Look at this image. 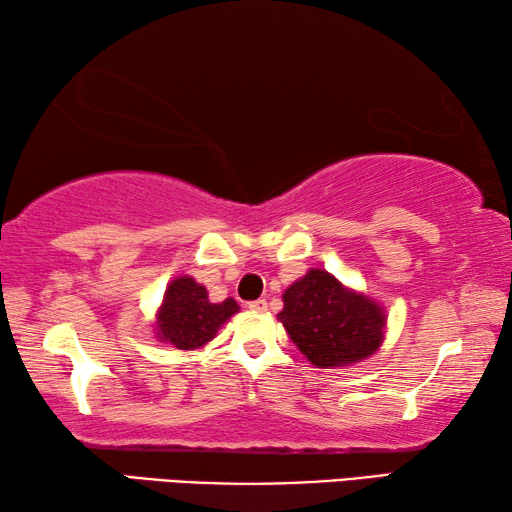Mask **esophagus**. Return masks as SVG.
I'll use <instances>...</instances> for the list:
<instances>
[{
  "instance_id": "34e87169",
  "label": "esophagus",
  "mask_w": 512,
  "mask_h": 512,
  "mask_svg": "<svg viewBox=\"0 0 512 512\" xmlns=\"http://www.w3.org/2000/svg\"><path fill=\"white\" fill-rule=\"evenodd\" d=\"M247 308L251 312H265L267 310V301L265 299H256V301H249Z\"/></svg>"
}]
</instances>
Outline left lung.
Listing matches in <instances>:
<instances>
[{
	"mask_svg": "<svg viewBox=\"0 0 512 512\" xmlns=\"http://www.w3.org/2000/svg\"><path fill=\"white\" fill-rule=\"evenodd\" d=\"M283 328L317 369H335L371 357L384 342L387 315L378 301L310 270L283 292Z\"/></svg>",
	"mask_w": 512,
	"mask_h": 512,
	"instance_id": "left-lung-1",
	"label": "left lung"
}]
</instances>
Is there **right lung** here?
I'll list each match as a JSON object with an SVG mask.
<instances>
[{
    "instance_id": "add662e5",
    "label": "right lung",
    "mask_w": 512,
    "mask_h": 512,
    "mask_svg": "<svg viewBox=\"0 0 512 512\" xmlns=\"http://www.w3.org/2000/svg\"><path fill=\"white\" fill-rule=\"evenodd\" d=\"M238 312V303L224 299L222 303H211L204 285L191 276H179L170 281L164 301L157 310L155 335L159 342L173 344L179 351H195L218 335Z\"/></svg>"
}]
</instances>
